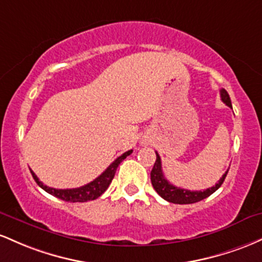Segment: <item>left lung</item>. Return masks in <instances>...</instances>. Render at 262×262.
I'll use <instances>...</instances> for the list:
<instances>
[{
  "mask_svg": "<svg viewBox=\"0 0 262 262\" xmlns=\"http://www.w3.org/2000/svg\"><path fill=\"white\" fill-rule=\"evenodd\" d=\"M220 98L222 101L229 107H231V100L229 96L228 92L225 89H220ZM229 170V169H228ZM228 170L223 174V177L219 179L218 183L214 187L208 188L205 190H188L183 188H178L173 184H170L162 172V163H161L160 155L156 152V162L154 164V168L151 170V182L154 186L155 190L158 193L164 201L169 203H174V204H192V203L201 202L203 199L208 198V196L213 194L216 189H219L220 186L223 184L224 179L228 174Z\"/></svg>",
  "mask_w": 262,
  "mask_h": 262,
  "instance_id": "obj_1",
  "label": "left lung"
}]
</instances>
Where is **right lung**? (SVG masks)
<instances>
[{"mask_svg": "<svg viewBox=\"0 0 262 262\" xmlns=\"http://www.w3.org/2000/svg\"><path fill=\"white\" fill-rule=\"evenodd\" d=\"M131 154H132V149L125 152V154H122L120 157H117L116 160L114 161V162L99 176L98 178H95L93 182L85 184L83 187L73 188V189H55V188H51L46 186V184H43L42 182L38 179L37 176L34 174V172L32 169H31V173L32 176H33L34 181L37 182L38 186L42 188V189L46 190L47 193H49V194L57 196V198H59L61 201H66V202L84 203V202L94 201V199L99 198V196L107 189V187L110 186L111 181H113L114 176H115L119 164Z\"/></svg>", "mask_w": 262, "mask_h": 262, "instance_id": "obj_1", "label": "right lung"}]
</instances>
